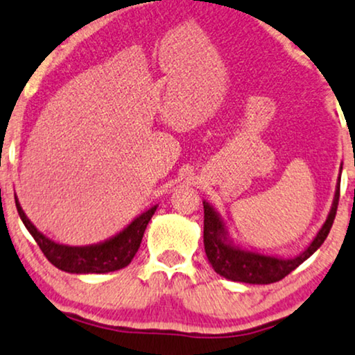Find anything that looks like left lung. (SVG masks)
<instances>
[{
	"label": "left lung",
	"instance_id": "1",
	"mask_svg": "<svg viewBox=\"0 0 355 355\" xmlns=\"http://www.w3.org/2000/svg\"><path fill=\"white\" fill-rule=\"evenodd\" d=\"M339 187H341V173H339L336 183L331 209L328 212L324 224L321 225L309 247L294 258L274 257V254L258 253L240 247L229 235L225 222L219 212L209 202L202 201V206H205V252L211 266L219 276L235 282L272 284V282L284 279L287 274L299 268L305 259H309L328 237L338 211Z\"/></svg>",
	"mask_w": 355,
	"mask_h": 355
}]
</instances>
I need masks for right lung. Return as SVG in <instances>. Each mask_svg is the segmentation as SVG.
Listing matches in <instances>:
<instances>
[{
    "label": "right lung",
    "instance_id": "1",
    "mask_svg": "<svg viewBox=\"0 0 355 355\" xmlns=\"http://www.w3.org/2000/svg\"><path fill=\"white\" fill-rule=\"evenodd\" d=\"M14 200H16L19 217L44 252L46 259L61 271L71 274H103L128 266L139 250L141 240H143L144 230L150 217L157 209V206L149 207L143 214L135 217V220L126 225L121 232L103 240L101 243L86 245V247H69V245L56 243L42 234L29 220L26 212L22 211L17 196H14Z\"/></svg>",
    "mask_w": 355,
    "mask_h": 355
}]
</instances>
